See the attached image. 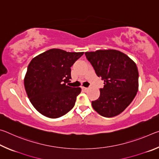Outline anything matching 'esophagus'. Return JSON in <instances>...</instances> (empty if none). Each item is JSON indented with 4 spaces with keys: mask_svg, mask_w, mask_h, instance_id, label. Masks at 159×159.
I'll list each match as a JSON object with an SVG mask.
<instances>
[{
    "mask_svg": "<svg viewBox=\"0 0 159 159\" xmlns=\"http://www.w3.org/2000/svg\"><path fill=\"white\" fill-rule=\"evenodd\" d=\"M82 90L83 91H87L88 90V88H85V87H82Z\"/></svg>",
    "mask_w": 159,
    "mask_h": 159,
    "instance_id": "esophagus-1",
    "label": "esophagus"
}]
</instances>
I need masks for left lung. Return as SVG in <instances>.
<instances>
[{
	"instance_id": "1",
	"label": "left lung",
	"mask_w": 159,
	"mask_h": 159,
	"mask_svg": "<svg viewBox=\"0 0 159 159\" xmlns=\"http://www.w3.org/2000/svg\"><path fill=\"white\" fill-rule=\"evenodd\" d=\"M86 58L98 77L104 80L100 95L92 107L104 117H114L129 106L139 87V74L134 61L116 50L86 52Z\"/></svg>"
}]
</instances>
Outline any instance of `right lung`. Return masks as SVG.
<instances>
[{"label":"right lung","mask_w":159,"mask_h":159,"mask_svg":"<svg viewBox=\"0 0 159 159\" xmlns=\"http://www.w3.org/2000/svg\"><path fill=\"white\" fill-rule=\"evenodd\" d=\"M83 53L54 48L29 63L24 81L25 90L32 105L42 115L60 118L74 107L81 88L66 83L71 79V67Z\"/></svg>","instance_id":"1"}]
</instances>
